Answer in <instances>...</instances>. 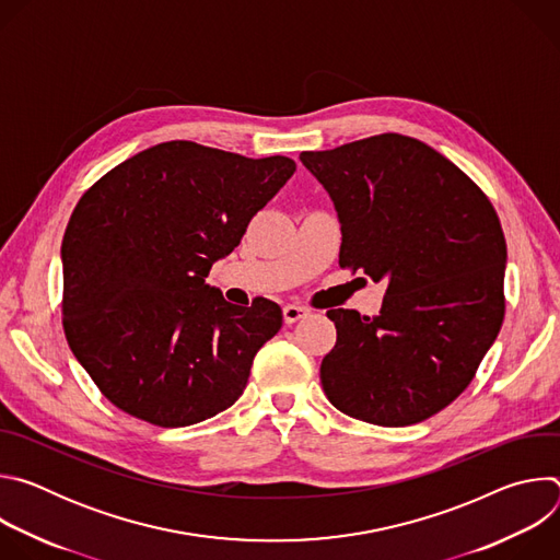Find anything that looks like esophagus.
I'll use <instances>...</instances> for the list:
<instances>
[{"instance_id":"obj_1","label":"esophagus","mask_w":560,"mask_h":560,"mask_svg":"<svg viewBox=\"0 0 560 560\" xmlns=\"http://www.w3.org/2000/svg\"><path fill=\"white\" fill-rule=\"evenodd\" d=\"M310 314V310L307 307H303V305H294V303H288V305H283V322L290 326V324H296V322H301V318H305Z\"/></svg>"}]
</instances>
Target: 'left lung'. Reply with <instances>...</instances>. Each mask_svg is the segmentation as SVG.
I'll return each instance as SVG.
<instances>
[{
  "label": "left lung",
  "instance_id": "left-lung-1",
  "mask_svg": "<svg viewBox=\"0 0 560 560\" xmlns=\"http://www.w3.org/2000/svg\"><path fill=\"white\" fill-rule=\"evenodd\" d=\"M299 159L335 203L339 264L385 283L376 316L328 310L330 404L385 428L425 421L469 385L501 330V221L460 168L415 137L385 132Z\"/></svg>",
  "mask_w": 560,
  "mask_h": 560
}]
</instances>
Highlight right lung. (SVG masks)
<instances>
[{
  "label": "right lung",
  "mask_w": 560,
  "mask_h": 560,
  "mask_svg": "<svg viewBox=\"0 0 560 560\" xmlns=\"http://www.w3.org/2000/svg\"><path fill=\"white\" fill-rule=\"evenodd\" d=\"M296 164L192 141L156 143L79 199L61 242L63 332L119 410L186 428L244 394L283 314L232 305L206 283Z\"/></svg>",
  "instance_id": "obj_1"
}]
</instances>
